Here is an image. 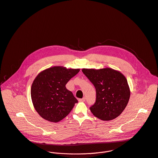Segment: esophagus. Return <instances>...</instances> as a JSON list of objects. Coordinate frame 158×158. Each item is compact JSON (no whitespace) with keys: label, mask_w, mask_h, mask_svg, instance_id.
<instances>
[{"label":"esophagus","mask_w":158,"mask_h":158,"mask_svg":"<svg viewBox=\"0 0 158 158\" xmlns=\"http://www.w3.org/2000/svg\"><path fill=\"white\" fill-rule=\"evenodd\" d=\"M79 101H80V102H85V98H83L82 99H79Z\"/></svg>","instance_id":"34e87169"}]
</instances>
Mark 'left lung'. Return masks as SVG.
Instances as JSON below:
<instances>
[{
  "label": "left lung",
  "instance_id": "obj_1",
  "mask_svg": "<svg viewBox=\"0 0 158 158\" xmlns=\"http://www.w3.org/2000/svg\"><path fill=\"white\" fill-rule=\"evenodd\" d=\"M82 71L96 88V102L89 108L93 115L106 121L118 117L130 96L125 77L121 72L110 68Z\"/></svg>",
  "mask_w": 158,
  "mask_h": 158
}]
</instances>
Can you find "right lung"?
I'll return each mask as SVG.
<instances>
[{"instance_id":"add662e5","label":"right lung","mask_w":158,"mask_h":158,"mask_svg":"<svg viewBox=\"0 0 158 158\" xmlns=\"http://www.w3.org/2000/svg\"><path fill=\"white\" fill-rule=\"evenodd\" d=\"M79 71L55 66L36 76L31 85V96L36 111L42 118L57 123L70 113L78 101L65 85Z\"/></svg>"}]
</instances>
